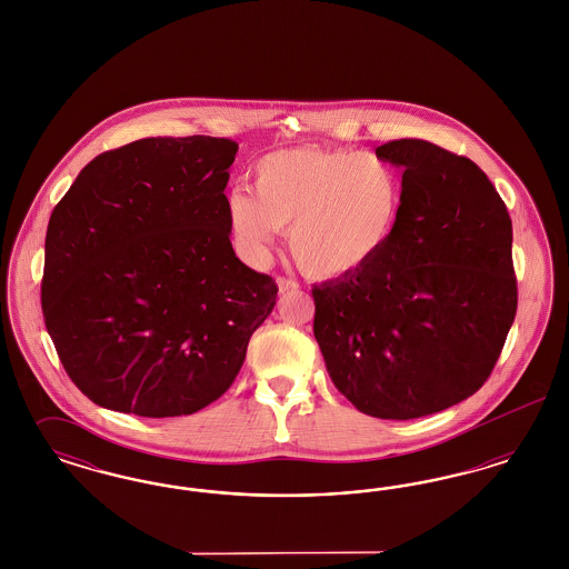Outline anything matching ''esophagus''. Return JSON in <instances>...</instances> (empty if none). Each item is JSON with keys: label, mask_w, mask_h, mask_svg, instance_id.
I'll list each match as a JSON object with an SVG mask.
<instances>
[{"label": "esophagus", "mask_w": 569, "mask_h": 569, "mask_svg": "<svg viewBox=\"0 0 569 569\" xmlns=\"http://www.w3.org/2000/svg\"><path fill=\"white\" fill-rule=\"evenodd\" d=\"M277 288H279V292L281 295H286V292H292V290H298V283L295 279H286V277H277Z\"/></svg>", "instance_id": "34e87169"}]
</instances>
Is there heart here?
I'll return each instance as SVG.
<instances>
[{
    "label": "heart",
    "instance_id": "obj_1",
    "mask_svg": "<svg viewBox=\"0 0 569 569\" xmlns=\"http://www.w3.org/2000/svg\"><path fill=\"white\" fill-rule=\"evenodd\" d=\"M253 191L226 198L232 237L249 260H264L277 230L313 279L358 271L390 241L403 202V177L376 153L298 147L260 158Z\"/></svg>",
    "mask_w": 569,
    "mask_h": 569
}]
</instances>
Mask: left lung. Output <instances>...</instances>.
<instances>
[{"label":"left lung","mask_w":569,"mask_h":569,"mask_svg":"<svg viewBox=\"0 0 569 569\" xmlns=\"http://www.w3.org/2000/svg\"><path fill=\"white\" fill-rule=\"evenodd\" d=\"M376 156L406 168L397 228L371 262L313 288V335L358 411L411 420L490 376L516 316L512 219L476 163L429 140Z\"/></svg>","instance_id":"obj_1"}]
</instances>
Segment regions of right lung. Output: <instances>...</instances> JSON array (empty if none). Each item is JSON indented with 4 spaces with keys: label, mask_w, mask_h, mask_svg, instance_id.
I'll return each mask as SVG.
<instances>
[{
    "label": "right lung",
    "mask_w": 569,
    "mask_h": 569,
    "mask_svg": "<svg viewBox=\"0 0 569 569\" xmlns=\"http://www.w3.org/2000/svg\"><path fill=\"white\" fill-rule=\"evenodd\" d=\"M228 138H140L87 163L54 207L42 313L70 379L96 406L190 416L243 367L277 286L230 243Z\"/></svg>",
    "instance_id": "right-lung-1"
}]
</instances>
